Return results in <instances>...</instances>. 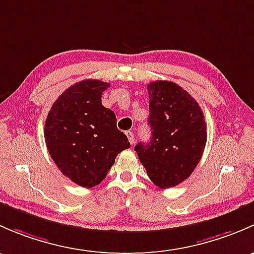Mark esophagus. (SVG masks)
<instances>
[{"label":"esophagus","mask_w":254,"mask_h":254,"mask_svg":"<svg viewBox=\"0 0 254 254\" xmlns=\"http://www.w3.org/2000/svg\"><path fill=\"white\" fill-rule=\"evenodd\" d=\"M126 134H127V138H128V140H129L130 144H134V134H133V132L127 130Z\"/></svg>","instance_id":"1"}]
</instances>
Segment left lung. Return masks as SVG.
Wrapping results in <instances>:
<instances>
[{
  "label": "left lung",
  "mask_w": 254,
  "mask_h": 254,
  "mask_svg": "<svg viewBox=\"0 0 254 254\" xmlns=\"http://www.w3.org/2000/svg\"><path fill=\"white\" fill-rule=\"evenodd\" d=\"M149 93L150 142L134 146L154 185L170 188L190 176L206 143L204 115L197 101L179 84L156 80Z\"/></svg>",
  "instance_id": "8db88e82"
}]
</instances>
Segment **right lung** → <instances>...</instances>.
<instances>
[{"label": "right lung", "mask_w": 254, "mask_h": 254, "mask_svg": "<svg viewBox=\"0 0 254 254\" xmlns=\"http://www.w3.org/2000/svg\"><path fill=\"white\" fill-rule=\"evenodd\" d=\"M108 87L96 79L75 83L52 104L46 117L50 156L64 176L85 188L100 184L116 156L130 146L117 129L115 112L101 104Z\"/></svg>", "instance_id": "obj_1"}]
</instances>
